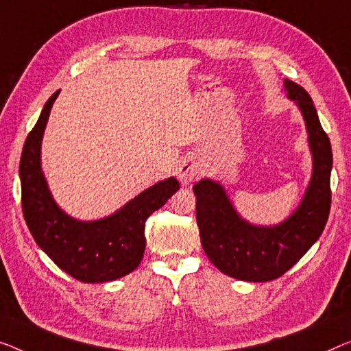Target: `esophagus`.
<instances>
[{
  "mask_svg": "<svg viewBox=\"0 0 351 351\" xmlns=\"http://www.w3.org/2000/svg\"><path fill=\"white\" fill-rule=\"evenodd\" d=\"M200 164H198L195 159L187 158L181 162L180 170H178V176H180V181L182 184H189V182L200 176Z\"/></svg>",
  "mask_w": 351,
  "mask_h": 351,
  "instance_id": "1",
  "label": "esophagus"
}]
</instances>
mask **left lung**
I'll return each mask as SVG.
<instances>
[{
  "label": "left lung",
  "instance_id": "8db88e82",
  "mask_svg": "<svg viewBox=\"0 0 351 351\" xmlns=\"http://www.w3.org/2000/svg\"><path fill=\"white\" fill-rule=\"evenodd\" d=\"M290 99L306 119L313 154V173L304 200L284 223L254 227L243 221L217 182L193 186L202 245L213 265L239 280L268 282L285 274L320 238L331 209L332 151L315 106L304 88L285 80Z\"/></svg>",
  "mask_w": 351,
  "mask_h": 351
}]
</instances>
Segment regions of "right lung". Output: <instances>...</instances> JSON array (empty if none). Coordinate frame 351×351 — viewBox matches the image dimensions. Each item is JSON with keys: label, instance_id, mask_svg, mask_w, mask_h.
<instances>
[{"label": "right lung", "instance_id": "right-lung-1", "mask_svg": "<svg viewBox=\"0 0 351 351\" xmlns=\"http://www.w3.org/2000/svg\"><path fill=\"white\" fill-rule=\"evenodd\" d=\"M60 91L45 102L25 140L20 158L22 209L34 241L60 268L80 282L119 279L140 265L145 252V222L180 189L175 178L140 193L113 216L96 222L75 221L51 198L40 171V142L50 108Z\"/></svg>", "mask_w": 351, "mask_h": 351}]
</instances>
